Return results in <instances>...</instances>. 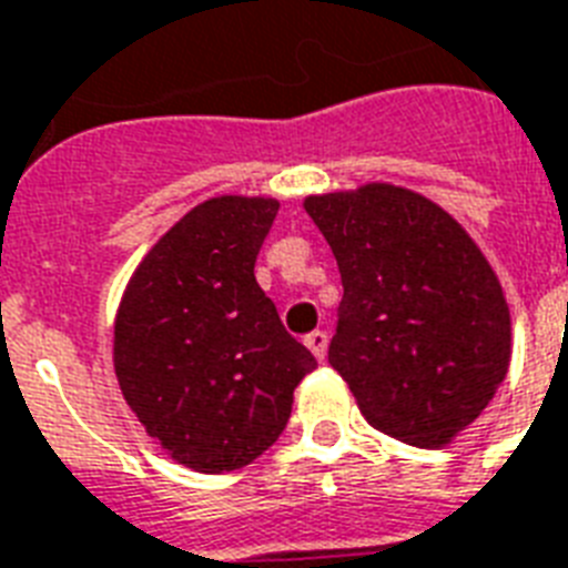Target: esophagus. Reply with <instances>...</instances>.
Returning <instances> with one entry per match:
<instances>
[{
  "label": "esophagus",
  "mask_w": 568,
  "mask_h": 568,
  "mask_svg": "<svg viewBox=\"0 0 568 568\" xmlns=\"http://www.w3.org/2000/svg\"><path fill=\"white\" fill-rule=\"evenodd\" d=\"M303 345H306L318 361H324V354H327V333L313 331L310 336H303Z\"/></svg>",
  "instance_id": "34e87169"
}]
</instances>
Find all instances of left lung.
Wrapping results in <instances>:
<instances>
[{
	"label": "left lung",
	"mask_w": 568,
	"mask_h": 568,
	"mask_svg": "<svg viewBox=\"0 0 568 568\" xmlns=\"http://www.w3.org/2000/svg\"><path fill=\"white\" fill-rule=\"evenodd\" d=\"M303 207L342 276L331 366L378 432L449 444L509 369V306L486 255L444 207L393 184Z\"/></svg>",
	"instance_id": "1"
}]
</instances>
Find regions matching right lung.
<instances>
[{
  "label": "right lung",
  "instance_id": "1",
  "mask_svg": "<svg viewBox=\"0 0 568 568\" xmlns=\"http://www.w3.org/2000/svg\"><path fill=\"white\" fill-rule=\"evenodd\" d=\"M276 199L216 196L151 246L115 315V375L151 438L199 474L258 458L318 366L255 283Z\"/></svg>",
  "mask_w": 568,
  "mask_h": 568
}]
</instances>
